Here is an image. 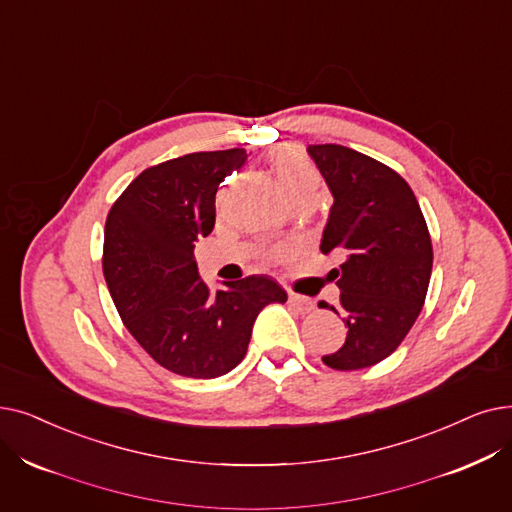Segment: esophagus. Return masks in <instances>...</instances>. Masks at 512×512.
I'll use <instances>...</instances> for the list:
<instances>
[{"mask_svg": "<svg viewBox=\"0 0 512 512\" xmlns=\"http://www.w3.org/2000/svg\"><path fill=\"white\" fill-rule=\"evenodd\" d=\"M288 301H291V305L301 311V314H309V311H314V301H311L309 297H303V295H297V293H291L288 295Z\"/></svg>", "mask_w": 512, "mask_h": 512, "instance_id": "1", "label": "esophagus"}]
</instances>
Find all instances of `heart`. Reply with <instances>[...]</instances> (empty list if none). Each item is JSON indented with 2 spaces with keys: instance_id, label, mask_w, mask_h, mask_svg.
<instances>
[{
  "instance_id": "heart-1",
  "label": "heart",
  "mask_w": 512,
  "mask_h": 512,
  "mask_svg": "<svg viewBox=\"0 0 512 512\" xmlns=\"http://www.w3.org/2000/svg\"><path fill=\"white\" fill-rule=\"evenodd\" d=\"M270 161L286 194L318 186V173L314 165H311L305 159V154L299 152L297 148H288V146L276 148L270 154ZM276 253H280V249Z\"/></svg>"
}]
</instances>
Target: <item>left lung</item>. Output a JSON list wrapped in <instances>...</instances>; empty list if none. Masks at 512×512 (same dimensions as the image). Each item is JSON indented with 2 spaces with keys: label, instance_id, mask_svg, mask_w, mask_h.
<instances>
[{
  "label": "left lung",
  "instance_id": "1",
  "mask_svg": "<svg viewBox=\"0 0 512 512\" xmlns=\"http://www.w3.org/2000/svg\"><path fill=\"white\" fill-rule=\"evenodd\" d=\"M335 203L320 251L339 255L332 270L341 291L347 339L322 362L335 370L379 364L406 339L425 305L433 244L408 182L391 167L339 144L307 146Z\"/></svg>",
  "mask_w": 512,
  "mask_h": 512
}]
</instances>
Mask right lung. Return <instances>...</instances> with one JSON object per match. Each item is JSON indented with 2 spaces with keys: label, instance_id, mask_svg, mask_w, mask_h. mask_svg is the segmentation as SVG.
Instances as JSON below:
<instances>
[{
  "label": "right lung",
  "instance_id": "right-lung-1",
  "mask_svg": "<svg viewBox=\"0 0 512 512\" xmlns=\"http://www.w3.org/2000/svg\"><path fill=\"white\" fill-rule=\"evenodd\" d=\"M247 150L192 152L144 169L110 207L102 270L125 328L163 368L215 379L247 353L253 324L284 288L268 276L226 282L211 293L194 242L215 226V194Z\"/></svg>",
  "mask_w": 512,
  "mask_h": 512
}]
</instances>
